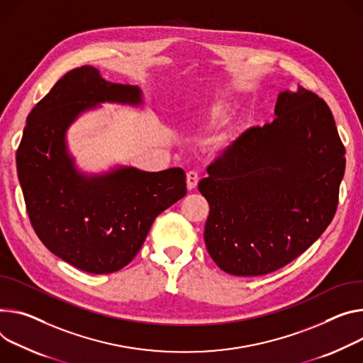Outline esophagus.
Masks as SVG:
<instances>
[{"label": "esophagus", "mask_w": 363, "mask_h": 363, "mask_svg": "<svg viewBox=\"0 0 363 363\" xmlns=\"http://www.w3.org/2000/svg\"><path fill=\"white\" fill-rule=\"evenodd\" d=\"M200 181V175L196 171H189L186 172V186L188 189H194L196 186V184H199Z\"/></svg>", "instance_id": "34e87169"}]
</instances>
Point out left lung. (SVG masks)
<instances>
[{
  "label": "left lung",
  "mask_w": 363,
  "mask_h": 363,
  "mask_svg": "<svg viewBox=\"0 0 363 363\" xmlns=\"http://www.w3.org/2000/svg\"><path fill=\"white\" fill-rule=\"evenodd\" d=\"M275 116L247 128L199 184L210 206L207 250L230 275H267L288 265L337 210L346 150L330 108L298 86L279 94Z\"/></svg>",
  "instance_id": "8db88e82"
}]
</instances>
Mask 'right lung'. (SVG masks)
<instances>
[{"instance_id":"add662e5","label":"right lung","mask_w":363,"mask_h":363,"mask_svg":"<svg viewBox=\"0 0 363 363\" xmlns=\"http://www.w3.org/2000/svg\"><path fill=\"white\" fill-rule=\"evenodd\" d=\"M142 103L140 89L81 67L63 75L31 110L17 149V174L30 223L57 257L88 274L133 260L155 218L186 194L185 172L120 168L85 178L65 147V131L96 103Z\"/></svg>"}]
</instances>
